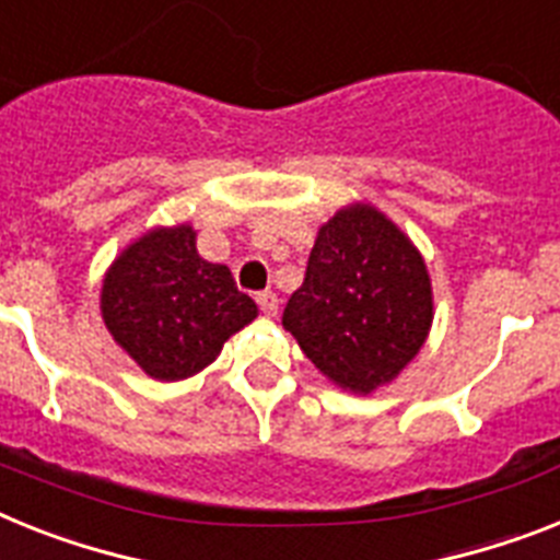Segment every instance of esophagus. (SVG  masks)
Here are the masks:
<instances>
[{
	"label": "esophagus",
	"mask_w": 560,
	"mask_h": 560,
	"mask_svg": "<svg viewBox=\"0 0 560 560\" xmlns=\"http://www.w3.org/2000/svg\"><path fill=\"white\" fill-rule=\"evenodd\" d=\"M256 302H258V310H261L265 316H276V313H279V299H276V293H270V290L258 295Z\"/></svg>",
	"instance_id": "esophagus-1"
}]
</instances>
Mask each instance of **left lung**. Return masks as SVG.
<instances>
[{
    "label": "left lung",
    "instance_id": "1",
    "mask_svg": "<svg viewBox=\"0 0 560 560\" xmlns=\"http://www.w3.org/2000/svg\"><path fill=\"white\" fill-rule=\"evenodd\" d=\"M432 316L424 256L389 215L355 201L318 228L281 324L318 373L370 396L416 359Z\"/></svg>",
    "mask_w": 560,
    "mask_h": 560
}]
</instances>
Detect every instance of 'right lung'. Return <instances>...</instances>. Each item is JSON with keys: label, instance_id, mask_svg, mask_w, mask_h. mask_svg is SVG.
<instances>
[{"label": "right lung", "instance_id": "right-lung-1", "mask_svg": "<svg viewBox=\"0 0 560 560\" xmlns=\"http://www.w3.org/2000/svg\"><path fill=\"white\" fill-rule=\"evenodd\" d=\"M98 307L113 341L156 382L201 373L258 316L230 267L199 256L190 224L153 228L130 242L107 267Z\"/></svg>", "mask_w": 560, "mask_h": 560}]
</instances>
